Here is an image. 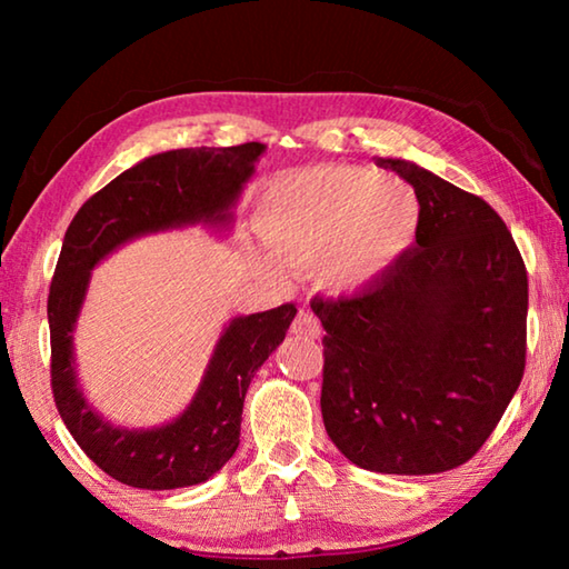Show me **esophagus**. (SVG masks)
Here are the masks:
<instances>
[{"label":"esophagus","instance_id":"esophagus-1","mask_svg":"<svg viewBox=\"0 0 569 569\" xmlns=\"http://www.w3.org/2000/svg\"><path fill=\"white\" fill-rule=\"evenodd\" d=\"M291 331L296 336H306V339H319V336H321V321L316 319L311 311H298L296 321L291 326Z\"/></svg>","mask_w":569,"mask_h":569}]
</instances>
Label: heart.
<instances>
[{
  "label": "heart",
  "mask_w": 569,
  "mask_h": 569,
  "mask_svg": "<svg viewBox=\"0 0 569 569\" xmlns=\"http://www.w3.org/2000/svg\"><path fill=\"white\" fill-rule=\"evenodd\" d=\"M256 226L286 268H316L333 296L369 291L409 253L421 203L409 182L356 166H316L278 178Z\"/></svg>",
  "instance_id": "b5f03b06"
}]
</instances>
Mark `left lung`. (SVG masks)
<instances>
[{
    "label": "left lung",
    "mask_w": 569,
    "mask_h": 569,
    "mask_svg": "<svg viewBox=\"0 0 569 569\" xmlns=\"http://www.w3.org/2000/svg\"><path fill=\"white\" fill-rule=\"evenodd\" d=\"M413 186V246L369 291L326 301L323 427L356 467L439 475L465 465L525 373L527 271L492 206L417 162L379 158Z\"/></svg>",
    "instance_id": "obj_1"
}]
</instances>
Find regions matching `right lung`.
<instances>
[{
    "label": "right lung",
    "instance_id": "right-lung-1",
    "mask_svg": "<svg viewBox=\"0 0 569 569\" xmlns=\"http://www.w3.org/2000/svg\"><path fill=\"white\" fill-rule=\"evenodd\" d=\"M263 152L261 142L158 152L94 192L67 228L47 298L52 393L80 449L122 485L158 492L192 487L236 455L250 379L286 339L296 306L236 316L220 333L196 397L176 419L150 429L114 427L90 407L74 371L72 331L92 268L140 236L198 223L228 230Z\"/></svg>",
    "mask_w": 569,
    "mask_h": 569
}]
</instances>
